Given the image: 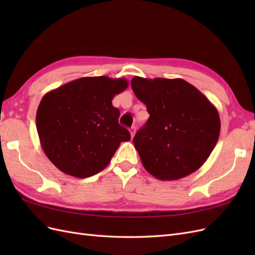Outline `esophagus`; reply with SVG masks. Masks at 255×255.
<instances>
[{"instance_id":"1","label":"esophagus","mask_w":255,"mask_h":255,"mask_svg":"<svg viewBox=\"0 0 255 255\" xmlns=\"http://www.w3.org/2000/svg\"><path fill=\"white\" fill-rule=\"evenodd\" d=\"M129 133H130V136H132V138L134 137L135 133H136V128L135 127H132L129 128Z\"/></svg>"}]
</instances>
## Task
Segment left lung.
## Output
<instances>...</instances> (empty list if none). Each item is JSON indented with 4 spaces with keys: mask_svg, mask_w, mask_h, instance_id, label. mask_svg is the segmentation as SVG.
Segmentation results:
<instances>
[{
    "mask_svg": "<svg viewBox=\"0 0 255 255\" xmlns=\"http://www.w3.org/2000/svg\"><path fill=\"white\" fill-rule=\"evenodd\" d=\"M130 86L150 115L133 139L145 170L161 181L198 170L218 141L217 109L182 79L135 76Z\"/></svg>",
    "mask_w": 255,
    "mask_h": 255,
    "instance_id": "8db88e82",
    "label": "left lung"
}]
</instances>
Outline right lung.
<instances>
[{"label":"right lung","instance_id":"obj_1","mask_svg":"<svg viewBox=\"0 0 255 255\" xmlns=\"http://www.w3.org/2000/svg\"><path fill=\"white\" fill-rule=\"evenodd\" d=\"M128 86L126 79L89 76L69 82L44 95L36 127L45 155L60 171L89 177L110 164L130 134L119 125L116 95Z\"/></svg>","mask_w":255,"mask_h":255}]
</instances>
